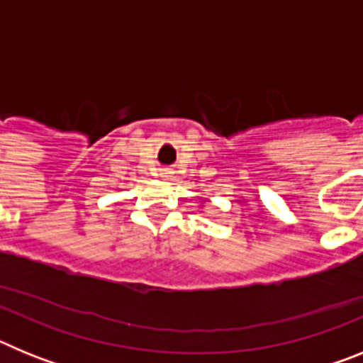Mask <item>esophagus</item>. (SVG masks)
<instances>
[{
	"mask_svg": "<svg viewBox=\"0 0 363 363\" xmlns=\"http://www.w3.org/2000/svg\"><path fill=\"white\" fill-rule=\"evenodd\" d=\"M167 174H169V172H165V171H163V172H162V176H167Z\"/></svg>",
	"mask_w": 363,
	"mask_h": 363,
	"instance_id": "34e87169",
	"label": "esophagus"
}]
</instances>
